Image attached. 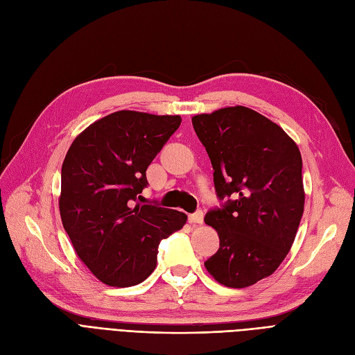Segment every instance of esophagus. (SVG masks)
I'll return each mask as SVG.
<instances>
[{
    "label": "esophagus",
    "instance_id": "34e87169",
    "mask_svg": "<svg viewBox=\"0 0 355 355\" xmlns=\"http://www.w3.org/2000/svg\"><path fill=\"white\" fill-rule=\"evenodd\" d=\"M202 220H204V214H202V211H201V210H198V211H196V213L189 214V222H191V223H194V225H201V223H202Z\"/></svg>",
    "mask_w": 355,
    "mask_h": 355
}]
</instances>
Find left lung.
<instances>
[{"label":"left lung","instance_id":"obj_1","mask_svg":"<svg viewBox=\"0 0 355 355\" xmlns=\"http://www.w3.org/2000/svg\"><path fill=\"white\" fill-rule=\"evenodd\" d=\"M192 125L216 194L227 200L204 218L220 241L204 266L223 286L249 287L270 277L295 241L305 204L302 157L280 125L245 106L194 115Z\"/></svg>","mask_w":355,"mask_h":355}]
</instances>
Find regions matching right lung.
Listing matches in <instances>:
<instances>
[{"label":"right lung","mask_w":355,"mask_h":355,"mask_svg":"<svg viewBox=\"0 0 355 355\" xmlns=\"http://www.w3.org/2000/svg\"><path fill=\"white\" fill-rule=\"evenodd\" d=\"M179 115L118 111L90 124L62 164L59 210L80 259L102 283L130 287L157 266L158 244L187 214L142 204L146 168L179 125Z\"/></svg>","instance_id":"add662e5"}]
</instances>
